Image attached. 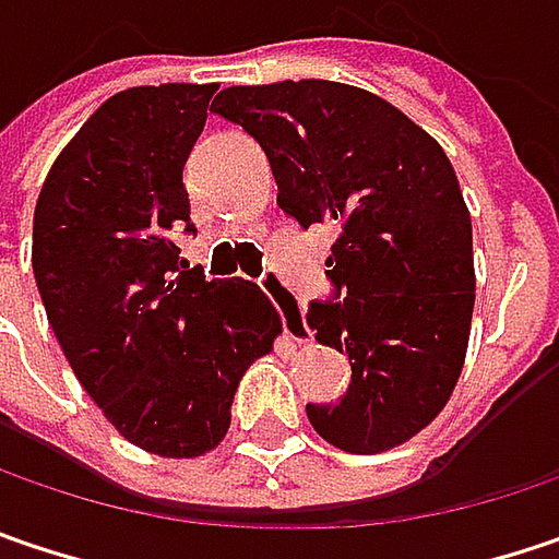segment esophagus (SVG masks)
Here are the masks:
<instances>
[{"mask_svg": "<svg viewBox=\"0 0 559 559\" xmlns=\"http://www.w3.org/2000/svg\"><path fill=\"white\" fill-rule=\"evenodd\" d=\"M262 290H265V294L272 297V304L278 307L281 322H284V335L307 345L312 338V332L310 325H307V319H304V307H300L297 297L284 287V281H281L275 272H269V275L262 278Z\"/></svg>", "mask_w": 559, "mask_h": 559, "instance_id": "1", "label": "esophagus"}]
</instances>
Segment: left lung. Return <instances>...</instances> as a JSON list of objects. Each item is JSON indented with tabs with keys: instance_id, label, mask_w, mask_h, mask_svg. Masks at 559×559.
<instances>
[{
	"instance_id": "1",
	"label": "left lung",
	"mask_w": 559,
	"mask_h": 559,
	"mask_svg": "<svg viewBox=\"0 0 559 559\" xmlns=\"http://www.w3.org/2000/svg\"><path fill=\"white\" fill-rule=\"evenodd\" d=\"M212 110L265 151L281 212L338 240L307 322L350 360L342 402L307 405L325 443L382 452L424 430L462 373L475 310L472 217L443 148L350 84H243Z\"/></svg>"
}]
</instances>
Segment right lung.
I'll return each instance as SVG.
<instances>
[{"label":"right lung","instance_id":"add662e5","mask_svg":"<svg viewBox=\"0 0 559 559\" xmlns=\"http://www.w3.org/2000/svg\"><path fill=\"white\" fill-rule=\"evenodd\" d=\"M214 84L114 94L52 164L34 212V281L59 347L116 430L192 459L221 443L247 367L281 319L243 278L180 259L192 237L182 167Z\"/></svg>","mask_w":559,"mask_h":559}]
</instances>
